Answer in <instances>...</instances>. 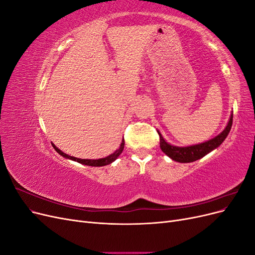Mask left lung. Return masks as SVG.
Wrapping results in <instances>:
<instances>
[{
	"label": "left lung",
	"instance_id": "8db88e82",
	"mask_svg": "<svg viewBox=\"0 0 255 255\" xmlns=\"http://www.w3.org/2000/svg\"><path fill=\"white\" fill-rule=\"evenodd\" d=\"M232 123H233V113L230 116V119L226 128L223 129L219 135H217L205 142L187 145V146H176V145L170 144L164 139V137L161 136L159 130H157V133L159 135V139H160V142H159L160 149L167 156L170 157L172 160L177 161V163H191V161L202 158L203 156L206 155V154L212 152L215 149H217L218 146L225 141L227 136L229 135L231 128H232Z\"/></svg>",
	"mask_w": 255,
	"mask_h": 255
}]
</instances>
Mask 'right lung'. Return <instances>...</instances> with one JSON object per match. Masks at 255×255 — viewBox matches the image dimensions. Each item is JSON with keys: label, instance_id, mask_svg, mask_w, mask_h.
I'll use <instances>...</instances> for the list:
<instances>
[{"label": "right lung", "instance_id": "right-lung-1", "mask_svg": "<svg viewBox=\"0 0 255 255\" xmlns=\"http://www.w3.org/2000/svg\"><path fill=\"white\" fill-rule=\"evenodd\" d=\"M53 148L56 150V152L58 154H60L61 156H64L65 158H68V159H71V160H74V161H78V163L80 164H83V165H86V166H92V167H102V166H106V165H110L112 164L113 161H115L116 159H117L119 157L120 154L122 153L123 149H125V139H123L121 141V144L119 146V149L116 150L114 153H112L111 155L106 156V157H103V158H99V159H82V158H78V157H74V156H70L68 155V154L64 153L61 150H59L57 146L52 143Z\"/></svg>", "mask_w": 255, "mask_h": 255}]
</instances>
